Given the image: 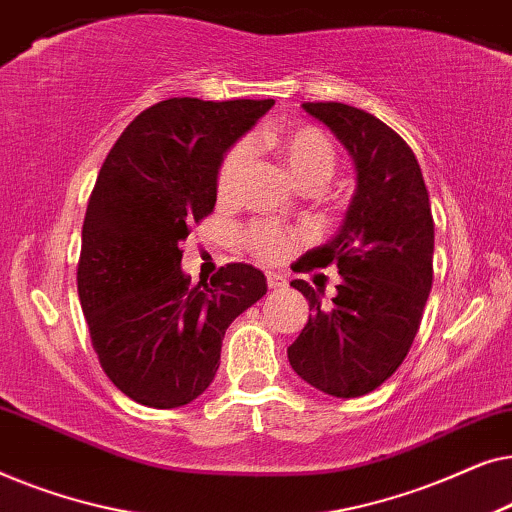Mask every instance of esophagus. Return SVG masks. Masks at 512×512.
<instances>
[{"label": "esophagus", "instance_id": "34e87169", "mask_svg": "<svg viewBox=\"0 0 512 512\" xmlns=\"http://www.w3.org/2000/svg\"><path fill=\"white\" fill-rule=\"evenodd\" d=\"M265 282H268L270 289H284L286 286V279L277 275V272H265Z\"/></svg>", "mask_w": 512, "mask_h": 512}]
</instances>
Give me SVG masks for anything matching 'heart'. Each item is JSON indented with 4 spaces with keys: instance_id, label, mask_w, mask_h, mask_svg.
<instances>
[{
    "instance_id": "obj_1",
    "label": "heart",
    "mask_w": 512,
    "mask_h": 512,
    "mask_svg": "<svg viewBox=\"0 0 512 512\" xmlns=\"http://www.w3.org/2000/svg\"><path fill=\"white\" fill-rule=\"evenodd\" d=\"M277 156L282 158L286 172L300 188L314 186L324 188L338 167V151L335 144L319 128L312 125H291V128L268 132L265 135ZM249 160V144L237 142L223 156L219 172H216V193L219 198H230L240 186L242 172ZM247 244L263 261H279L293 249V237L277 223H254L247 230Z\"/></svg>"
}]
</instances>
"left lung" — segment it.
I'll list each match as a JSON object with an SVG mask.
<instances>
[{
  "label": "left lung",
  "instance_id": "obj_1",
  "mask_svg": "<svg viewBox=\"0 0 512 512\" xmlns=\"http://www.w3.org/2000/svg\"><path fill=\"white\" fill-rule=\"evenodd\" d=\"M356 167V193L338 235L300 258L307 270L335 263L331 305L293 279L310 319L289 347L291 368L328 396L356 398L389 380L408 356L433 284V216L415 153L387 123L342 102H305Z\"/></svg>",
  "mask_w": 512,
  "mask_h": 512
}]
</instances>
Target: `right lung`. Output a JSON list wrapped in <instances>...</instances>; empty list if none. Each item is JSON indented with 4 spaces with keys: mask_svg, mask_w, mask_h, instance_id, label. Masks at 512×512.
<instances>
[{
    "mask_svg": "<svg viewBox=\"0 0 512 512\" xmlns=\"http://www.w3.org/2000/svg\"><path fill=\"white\" fill-rule=\"evenodd\" d=\"M275 100L172 97L111 146L90 193L76 270L100 366L132 401L181 408L212 384L235 317L265 296L261 270L228 263L207 282L181 272V242L214 212L226 151Z\"/></svg>",
    "mask_w": 512,
    "mask_h": 512,
    "instance_id": "obj_1",
    "label": "right lung"
}]
</instances>
